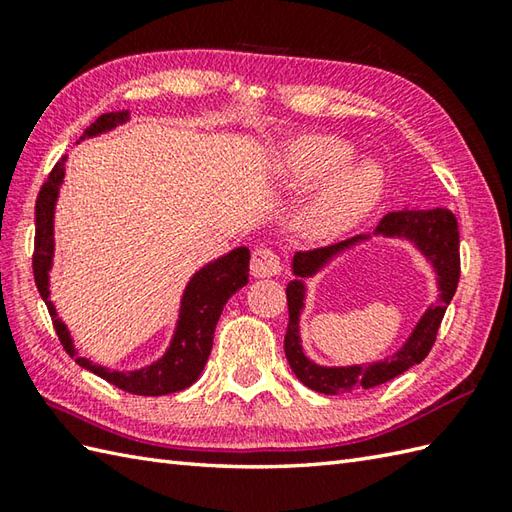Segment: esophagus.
I'll return each instance as SVG.
<instances>
[{
	"label": "esophagus",
	"mask_w": 512,
	"mask_h": 512,
	"mask_svg": "<svg viewBox=\"0 0 512 512\" xmlns=\"http://www.w3.org/2000/svg\"><path fill=\"white\" fill-rule=\"evenodd\" d=\"M253 277H275L281 273V259L273 248H257L250 259Z\"/></svg>",
	"instance_id": "obj_1"
}]
</instances>
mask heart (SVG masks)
I'll list each match as a JSON object with an SVG mask.
<instances>
[{
	"instance_id": "heart-1",
	"label": "heart",
	"mask_w": 512,
	"mask_h": 512,
	"mask_svg": "<svg viewBox=\"0 0 512 512\" xmlns=\"http://www.w3.org/2000/svg\"><path fill=\"white\" fill-rule=\"evenodd\" d=\"M350 147L332 136H306L290 147L284 160V176L295 187H308L325 178L317 198L308 206L303 226L312 237H334L358 224L374 209L385 180L374 162H350ZM338 166L340 169L336 170Z\"/></svg>"
}]
</instances>
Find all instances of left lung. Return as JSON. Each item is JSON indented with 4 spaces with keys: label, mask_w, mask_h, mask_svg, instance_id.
Listing matches in <instances>:
<instances>
[{
    "label": "left lung",
    "mask_w": 512,
    "mask_h": 512,
    "mask_svg": "<svg viewBox=\"0 0 512 512\" xmlns=\"http://www.w3.org/2000/svg\"><path fill=\"white\" fill-rule=\"evenodd\" d=\"M376 235L405 237L409 242L416 244L422 250V255L433 264V270L438 273L440 299L422 314V319L418 321L416 328H413L407 343L391 358H385V361L372 365L321 367L317 363H312L310 358L303 354V347L299 341V314L303 308V295H306L303 279L312 277L328 259L339 255L341 250L354 246L356 242H361L365 237L358 235L352 239H345L341 244L301 250V253H297L295 259H292V273L297 275V279H292L286 288L290 319L284 339V350L295 376L303 385L319 391V394H352V391L358 389H372L400 376L402 372H407L409 367L422 363L431 352L433 343H436L444 312H447V306L451 303L455 290H458L460 231L458 220H455V215L449 209H405L387 213L383 220H380Z\"/></svg>",
    "instance_id": "1"
}]
</instances>
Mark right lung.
<instances>
[{
  "instance_id": "1",
  "label": "right lung",
  "mask_w": 512,
  "mask_h": 512,
  "mask_svg": "<svg viewBox=\"0 0 512 512\" xmlns=\"http://www.w3.org/2000/svg\"><path fill=\"white\" fill-rule=\"evenodd\" d=\"M129 112H107L96 118V121L85 129L83 138L96 136L107 132L116 125L125 123ZM65 158L61 156L57 165L48 173V180L41 184L37 204H35V253H32V273H35V284L41 299L46 301L48 312L54 323V332H57L63 350L68 352L81 367L90 369L92 374L101 376L107 383L129 391L136 396H165L173 391H182L191 387L195 380L200 378L202 369L209 361L211 347H213V334L217 319L239 288L248 284V262L250 250L248 248H235L231 253L215 259L213 264L204 266L202 270L193 275L187 290H184L182 306H180V321L173 341L169 345L167 354L160 361L151 363L138 372H110L101 365L90 363L88 358L76 356L74 345L68 330L57 319V310H54L50 301L48 290V273L52 266L54 255V237H52V222H54V202H57L59 187L63 182L65 171Z\"/></svg>"
}]
</instances>
